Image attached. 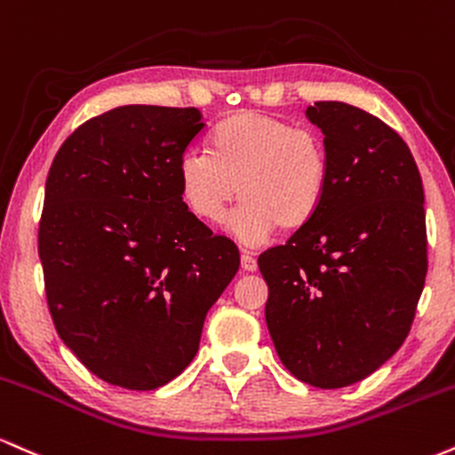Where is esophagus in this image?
<instances>
[{
    "label": "esophagus",
    "instance_id": "1",
    "mask_svg": "<svg viewBox=\"0 0 455 455\" xmlns=\"http://www.w3.org/2000/svg\"><path fill=\"white\" fill-rule=\"evenodd\" d=\"M240 264H243V270L247 272H253L258 268V259H255L249 251H243V255H240Z\"/></svg>",
    "mask_w": 455,
    "mask_h": 455
}]
</instances>
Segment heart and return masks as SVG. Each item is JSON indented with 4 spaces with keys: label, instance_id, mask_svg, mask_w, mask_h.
Masks as SVG:
<instances>
[{
    "label": "heart",
    "instance_id": "1",
    "mask_svg": "<svg viewBox=\"0 0 455 455\" xmlns=\"http://www.w3.org/2000/svg\"><path fill=\"white\" fill-rule=\"evenodd\" d=\"M176 183L187 211L219 223L243 200L229 229L244 243L275 232H296L313 221L330 187V155L313 127H293L281 116L236 110L206 136V153H185Z\"/></svg>",
    "mask_w": 455,
    "mask_h": 455
}]
</instances>
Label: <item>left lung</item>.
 <instances>
[{"label":"left lung","mask_w":455,"mask_h":455,"mask_svg":"<svg viewBox=\"0 0 455 455\" xmlns=\"http://www.w3.org/2000/svg\"><path fill=\"white\" fill-rule=\"evenodd\" d=\"M307 116L328 147V196L258 266L281 362L308 386L336 389L407 339L428 272L424 185L407 142L371 112L315 101Z\"/></svg>","instance_id":"left-lung-1"}]
</instances>
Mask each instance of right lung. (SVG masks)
Segmentation results:
<instances>
[{"mask_svg":"<svg viewBox=\"0 0 455 455\" xmlns=\"http://www.w3.org/2000/svg\"><path fill=\"white\" fill-rule=\"evenodd\" d=\"M197 108L119 106L61 144L37 253L57 334L110 386L157 389L189 366L206 313L240 266L236 244L187 211L176 165Z\"/></svg>","mask_w":455,"mask_h":455,"instance_id":"right-lung-1","label":"right lung"}]
</instances>
